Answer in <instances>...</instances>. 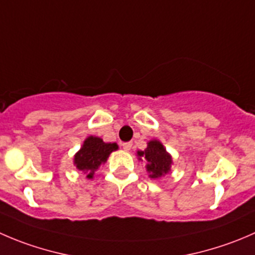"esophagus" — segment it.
Listing matches in <instances>:
<instances>
[{
	"label": "esophagus",
	"instance_id": "esophagus-1",
	"mask_svg": "<svg viewBox=\"0 0 255 255\" xmlns=\"http://www.w3.org/2000/svg\"><path fill=\"white\" fill-rule=\"evenodd\" d=\"M122 147H123V149L126 150V152H129V150H130V148H132V143H130V142L123 143V144H122Z\"/></svg>",
	"mask_w": 255,
	"mask_h": 255
}]
</instances>
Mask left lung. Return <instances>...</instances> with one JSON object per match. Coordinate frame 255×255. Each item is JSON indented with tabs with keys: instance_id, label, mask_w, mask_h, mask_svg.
Segmentation results:
<instances>
[{
	"instance_id": "8db88e82",
	"label": "left lung",
	"mask_w": 255,
	"mask_h": 255,
	"mask_svg": "<svg viewBox=\"0 0 255 255\" xmlns=\"http://www.w3.org/2000/svg\"><path fill=\"white\" fill-rule=\"evenodd\" d=\"M138 159L145 160V169L148 177L152 179H159L170 172L173 164V158L167 152L163 143L158 139L148 140L147 148L144 150H138Z\"/></svg>"
}]
</instances>
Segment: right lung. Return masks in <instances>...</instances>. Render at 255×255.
I'll list each match as a JSON object with an SVG mask.
<instances>
[{"mask_svg": "<svg viewBox=\"0 0 255 255\" xmlns=\"http://www.w3.org/2000/svg\"><path fill=\"white\" fill-rule=\"evenodd\" d=\"M117 149V143H106L102 138L88 135L73 157V164L78 170L85 173L87 179H93L96 170L107 162L111 153Z\"/></svg>", "mask_w": 255, "mask_h": 255, "instance_id": "right-lung-1", "label": "right lung"}]
</instances>
